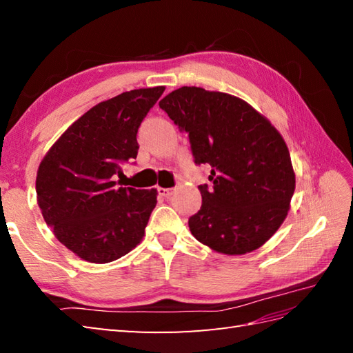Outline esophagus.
I'll return each instance as SVG.
<instances>
[{"mask_svg": "<svg viewBox=\"0 0 353 353\" xmlns=\"http://www.w3.org/2000/svg\"><path fill=\"white\" fill-rule=\"evenodd\" d=\"M157 194H159V196L163 199H168V197H171L172 190L171 188H157Z\"/></svg>", "mask_w": 353, "mask_h": 353, "instance_id": "1", "label": "esophagus"}]
</instances>
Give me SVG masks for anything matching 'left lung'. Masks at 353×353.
Returning <instances> with one entry per match:
<instances>
[{"label": "left lung", "mask_w": 353, "mask_h": 353, "mask_svg": "<svg viewBox=\"0 0 353 353\" xmlns=\"http://www.w3.org/2000/svg\"><path fill=\"white\" fill-rule=\"evenodd\" d=\"M159 106L188 133L194 162L211 168L191 234L224 254L259 249L281 228L296 188L281 133L244 100L203 88H179Z\"/></svg>", "instance_id": "1"}]
</instances>
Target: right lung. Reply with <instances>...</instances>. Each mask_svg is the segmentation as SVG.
Listing matches in <instances>:
<instances>
[{
    "label": "right lung",
    "mask_w": 353,
    "mask_h": 353,
    "mask_svg": "<svg viewBox=\"0 0 353 353\" xmlns=\"http://www.w3.org/2000/svg\"><path fill=\"white\" fill-rule=\"evenodd\" d=\"M163 86L101 101L72 123L42 159L37 205L56 238L81 259L106 264L134 249L157 200L156 190L123 188V165L138 156L142 119Z\"/></svg>",
    "instance_id": "add662e5"
}]
</instances>
